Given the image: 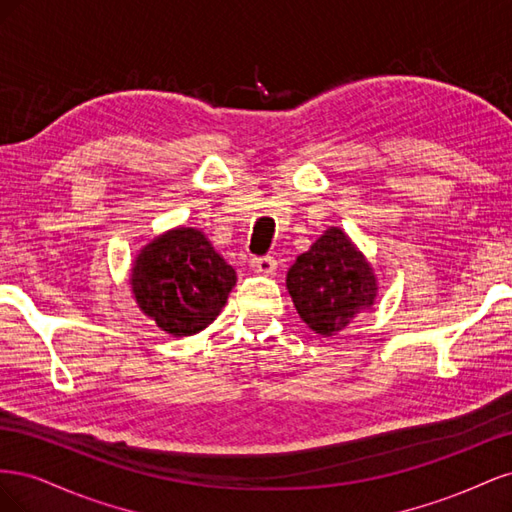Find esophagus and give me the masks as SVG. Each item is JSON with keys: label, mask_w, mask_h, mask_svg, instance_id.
Returning <instances> with one entry per match:
<instances>
[{"label": "esophagus", "mask_w": 512, "mask_h": 512, "mask_svg": "<svg viewBox=\"0 0 512 512\" xmlns=\"http://www.w3.org/2000/svg\"><path fill=\"white\" fill-rule=\"evenodd\" d=\"M250 267H252V271H256V273L273 275L275 269H277V262H275L271 256H262V258H252V260H250Z\"/></svg>", "instance_id": "1"}]
</instances>
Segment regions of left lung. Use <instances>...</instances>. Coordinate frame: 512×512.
Instances as JSON below:
<instances>
[{"label":"left lung","mask_w":512,"mask_h":512,"mask_svg":"<svg viewBox=\"0 0 512 512\" xmlns=\"http://www.w3.org/2000/svg\"><path fill=\"white\" fill-rule=\"evenodd\" d=\"M286 288L309 329L331 337L378 299V277L365 254L339 226H331L297 256Z\"/></svg>","instance_id":"left-lung-1"}]
</instances>
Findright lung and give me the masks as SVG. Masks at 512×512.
Wrapping results in <instances>:
<instances>
[{
	"label": "right lung",
	"mask_w": 512,
	"mask_h": 512,
	"mask_svg": "<svg viewBox=\"0 0 512 512\" xmlns=\"http://www.w3.org/2000/svg\"><path fill=\"white\" fill-rule=\"evenodd\" d=\"M237 273L203 230L170 228L136 254L132 297L141 312L175 337L196 335L220 316Z\"/></svg>",
	"instance_id": "obj_1"
}]
</instances>
